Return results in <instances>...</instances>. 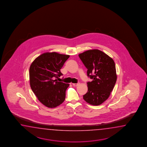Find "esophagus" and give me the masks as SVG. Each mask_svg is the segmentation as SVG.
<instances>
[{
  "mask_svg": "<svg viewBox=\"0 0 147 147\" xmlns=\"http://www.w3.org/2000/svg\"><path fill=\"white\" fill-rule=\"evenodd\" d=\"M79 84V83H77V84H72V85L74 86H77Z\"/></svg>",
  "mask_w": 147,
  "mask_h": 147,
  "instance_id": "34e87169",
  "label": "esophagus"
}]
</instances>
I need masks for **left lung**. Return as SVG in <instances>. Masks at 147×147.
Segmentation results:
<instances>
[{"mask_svg": "<svg viewBox=\"0 0 147 147\" xmlns=\"http://www.w3.org/2000/svg\"><path fill=\"white\" fill-rule=\"evenodd\" d=\"M79 57L87 68L88 91L83 96L87 103L99 106L109 98L117 81L115 63L108 55L98 49L86 51Z\"/></svg>", "mask_w": 147, "mask_h": 147, "instance_id": "1", "label": "left lung"}]
</instances>
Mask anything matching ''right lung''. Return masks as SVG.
<instances>
[{
	"instance_id": "1",
	"label": "right lung",
	"mask_w": 147,
	"mask_h": 147,
	"mask_svg": "<svg viewBox=\"0 0 147 147\" xmlns=\"http://www.w3.org/2000/svg\"><path fill=\"white\" fill-rule=\"evenodd\" d=\"M69 55L56 52L42 53L36 58L29 68V80L31 89L44 106L53 108L65 100L68 84L57 81L63 75L60 69Z\"/></svg>"
}]
</instances>
